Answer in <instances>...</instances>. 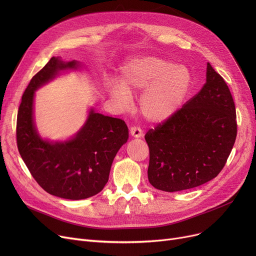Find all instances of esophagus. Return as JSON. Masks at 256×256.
Wrapping results in <instances>:
<instances>
[{
	"mask_svg": "<svg viewBox=\"0 0 256 256\" xmlns=\"http://www.w3.org/2000/svg\"><path fill=\"white\" fill-rule=\"evenodd\" d=\"M130 136L134 137V138H140V137L143 136L142 130L138 126H132L130 128Z\"/></svg>",
	"mask_w": 256,
	"mask_h": 256,
	"instance_id": "34e87169",
	"label": "esophagus"
}]
</instances>
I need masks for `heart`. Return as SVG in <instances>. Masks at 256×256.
Wrapping results in <instances>:
<instances>
[{
	"label": "heart",
	"mask_w": 256,
	"mask_h": 256,
	"mask_svg": "<svg viewBox=\"0 0 256 256\" xmlns=\"http://www.w3.org/2000/svg\"><path fill=\"white\" fill-rule=\"evenodd\" d=\"M119 84L110 86L109 93L122 109L130 104V94L143 90L139 100L142 116L152 124H162L180 110L189 92L191 76L184 67L145 57L126 63Z\"/></svg>",
	"instance_id": "obj_1"
}]
</instances>
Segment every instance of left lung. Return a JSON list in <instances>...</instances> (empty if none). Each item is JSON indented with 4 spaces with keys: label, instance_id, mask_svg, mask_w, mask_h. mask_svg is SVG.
<instances>
[{
    "label": "left lung",
    "instance_id": "8db88e82",
    "mask_svg": "<svg viewBox=\"0 0 256 256\" xmlns=\"http://www.w3.org/2000/svg\"><path fill=\"white\" fill-rule=\"evenodd\" d=\"M236 106L224 78L208 63L206 83L165 122L145 134L148 180L158 190L192 189L216 178L236 138Z\"/></svg>",
    "mask_w": 256,
    "mask_h": 256
}]
</instances>
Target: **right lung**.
I'll use <instances>...</instances> for the list:
<instances>
[{"label":"right lung","instance_id":"1","mask_svg":"<svg viewBox=\"0 0 256 256\" xmlns=\"http://www.w3.org/2000/svg\"><path fill=\"white\" fill-rule=\"evenodd\" d=\"M76 61L52 57L30 80L18 108L16 143L20 154L37 184L50 195L85 199L100 193L109 180L113 160L128 138L122 119L91 110L76 136L64 143H52L38 136L33 122L34 91L59 70L78 67Z\"/></svg>","mask_w":256,"mask_h":256}]
</instances>
